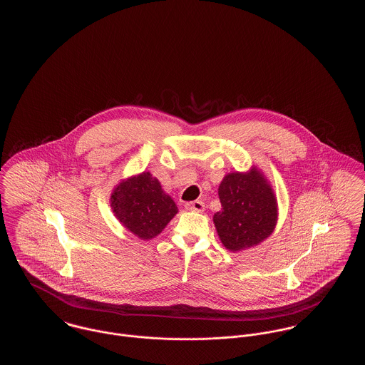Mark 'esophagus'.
<instances>
[{
    "label": "esophagus",
    "instance_id": "34e87169",
    "mask_svg": "<svg viewBox=\"0 0 365 365\" xmlns=\"http://www.w3.org/2000/svg\"><path fill=\"white\" fill-rule=\"evenodd\" d=\"M186 209L189 210H194V212H202L204 210V202L202 201H191L186 204Z\"/></svg>",
    "mask_w": 365,
    "mask_h": 365
}]
</instances>
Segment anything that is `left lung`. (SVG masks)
<instances>
[{"label":"left lung","mask_w":365,"mask_h":365,"mask_svg":"<svg viewBox=\"0 0 365 365\" xmlns=\"http://www.w3.org/2000/svg\"><path fill=\"white\" fill-rule=\"evenodd\" d=\"M222 210L213 223L223 246L240 252L265 241L278 223V200L256 165L246 173L227 174L219 186Z\"/></svg>","instance_id":"1"}]
</instances>
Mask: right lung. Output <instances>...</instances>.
Listing matches in <instances>:
<instances>
[{
  "instance_id": "obj_1",
  "label": "right lung",
  "mask_w": 365,
  "mask_h": 365,
  "mask_svg": "<svg viewBox=\"0 0 365 365\" xmlns=\"http://www.w3.org/2000/svg\"><path fill=\"white\" fill-rule=\"evenodd\" d=\"M110 208L120 225L143 241L157 237L178 213L171 195L149 171L120 180L110 194Z\"/></svg>"
}]
</instances>
